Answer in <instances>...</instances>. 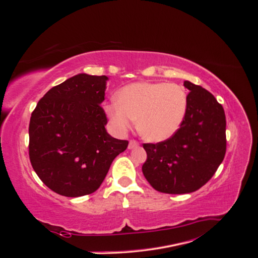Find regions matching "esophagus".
I'll return each mask as SVG.
<instances>
[{
  "instance_id": "34e87169",
  "label": "esophagus",
  "mask_w": 258,
  "mask_h": 258,
  "mask_svg": "<svg viewBox=\"0 0 258 258\" xmlns=\"http://www.w3.org/2000/svg\"><path fill=\"white\" fill-rule=\"evenodd\" d=\"M137 147H139V142L135 141V140H131L128 143V149H134Z\"/></svg>"
}]
</instances>
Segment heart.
Listing matches in <instances>:
<instances>
[{
	"mask_svg": "<svg viewBox=\"0 0 258 258\" xmlns=\"http://www.w3.org/2000/svg\"><path fill=\"white\" fill-rule=\"evenodd\" d=\"M104 109L118 133L127 132L138 118V128L143 138L163 142L180 130L187 110V94L177 84L137 82L120 89L117 101Z\"/></svg>",
	"mask_w": 258,
	"mask_h": 258,
	"instance_id": "obj_1",
	"label": "heart"
}]
</instances>
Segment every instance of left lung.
I'll return each instance as SVG.
<instances>
[{
	"label": "left lung",
	"mask_w": 258,
	"mask_h": 258,
	"mask_svg": "<svg viewBox=\"0 0 258 258\" xmlns=\"http://www.w3.org/2000/svg\"><path fill=\"white\" fill-rule=\"evenodd\" d=\"M187 110L180 130L163 142L145 143L143 175L155 190L183 195L211 180L226 151L225 113L207 90L185 81Z\"/></svg>",
	"instance_id": "8db88e82"
}]
</instances>
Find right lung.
<instances>
[{
  "mask_svg": "<svg viewBox=\"0 0 258 258\" xmlns=\"http://www.w3.org/2000/svg\"><path fill=\"white\" fill-rule=\"evenodd\" d=\"M108 77L87 74L52 87L29 121V159L44 184L64 197L97 191L128 141L107 133L100 106Z\"/></svg>",
  "mask_w": 258,
  "mask_h": 258,
  "instance_id": "add662e5",
  "label": "right lung"
}]
</instances>
